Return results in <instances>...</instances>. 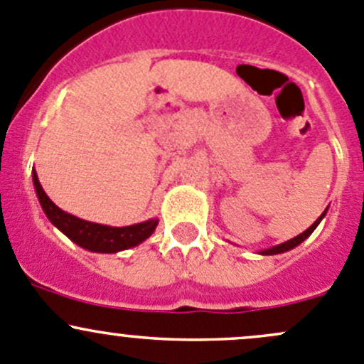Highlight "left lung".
I'll return each mask as SVG.
<instances>
[{
  "label": "left lung",
  "mask_w": 364,
  "mask_h": 364,
  "mask_svg": "<svg viewBox=\"0 0 364 364\" xmlns=\"http://www.w3.org/2000/svg\"><path fill=\"white\" fill-rule=\"evenodd\" d=\"M326 211H328V209H326ZM326 211L322 213L321 216H318L317 220H315L314 223H311L310 227H308L306 230H304V232H301L299 236H296V237H292V240H289V241H285V243H282V245H278V247H273V248H267V250H262V252H259L260 255H277V253H284V252H289V250H292V248H296L297 245H301L303 243L304 240H306L308 236H310L311 232H314L315 229H317V225L318 223H321V220L324 218V215H326Z\"/></svg>",
  "instance_id": "left-lung-1"
}]
</instances>
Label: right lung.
Returning <instances> with one entry per match:
<instances>
[{
    "label": "right lung",
    "mask_w": 364,
    "mask_h": 364,
    "mask_svg": "<svg viewBox=\"0 0 364 364\" xmlns=\"http://www.w3.org/2000/svg\"><path fill=\"white\" fill-rule=\"evenodd\" d=\"M33 185H35L36 197H38L40 205H42L43 213L47 218L50 220L53 225H56L65 236L70 237L73 243L79 247L86 248L90 252L98 253H116L127 248L137 247L144 240H148L153 232H155L159 220L151 218L148 222L135 223V225L128 227H109L102 225V223L87 222V220H80L77 216L70 215L58 208L53 200L47 197L43 192L42 185L38 181V176L33 171Z\"/></svg>",
    "instance_id": "obj_1"
}]
</instances>
